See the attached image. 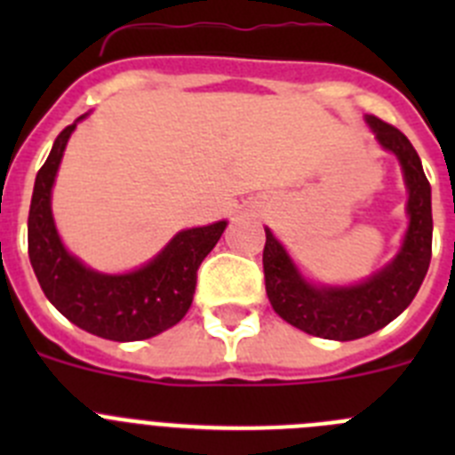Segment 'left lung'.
Wrapping results in <instances>:
<instances>
[{
  "label": "left lung",
  "instance_id": "obj_1",
  "mask_svg": "<svg viewBox=\"0 0 455 455\" xmlns=\"http://www.w3.org/2000/svg\"><path fill=\"white\" fill-rule=\"evenodd\" d=\"M378 143L396 155L408 187V232L392 262L364 283L351 287H323L307 283L284 246L267 228L264 283L273 309L287 323L323 339L351 341L380 331L412 303L424 283L433 246L431 184L421 159L403 132L367 116Z\"/></svg>",
  "mask_w": 455,
  "mask_h": 455
}]
</instances>
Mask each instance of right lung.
Instances as JSON below:
<instances>
[{
    "label": "right lung",
    "instance_id": "add662e5",
    "mask_svg": "<svg viewBox=\"0 0 455 455\" xmlns=\"http://www.w3.org/2000/svg\"><path fill=\"white\" fill-rule=\"evenodd\" d=\"M82 118L56 136L47 162L36 175L29 207L31 267L50 303L82 331L114 341L150 339L184 319L200 264L219 243L228 220L178 232L155 259L132 273L107 275L84 267L66 251L52 216L56 171Z\"/></svg>",
    "mask_w": 455,
    "mask_h": 455
}]
</instances>
